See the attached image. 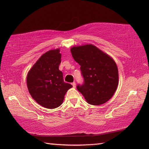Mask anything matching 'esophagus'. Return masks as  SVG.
<instances>
[{"label":"esophagus","mask_w":149,"mask_h":149,"mask_svg":"<svg viewBox=\"0 0 149 149\" xmlns=\"http://www.w3.org/2000/svg\"><path fill=\"white\" fill-rule=\"evenodd\" d=\"M72 86L74 87V88L76 87V83H75L74 82H72Z\"/></svg>","instance_id":"1"}]
</instances>
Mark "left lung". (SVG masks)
I'll use <instances>...</instances> for the list:
<instances>
[{
    "label": "left lung",
    "instance_id": "1",
    "mask_svg": "<svg viewBox=\"0 0 149 149\" xmlns=\"http://www.w3.org/2000/svg\"><path fill=\"white\" fill-rule=\"evenodd\" d=\"M70 52L80 65L84 82L77 88L87 103L99 106L110 100L119 83L118 67L113 58L92 44L74 46Z\"/></svg>",
    "mask_w": 149,
    "mask_h": 149
}]
</instances>
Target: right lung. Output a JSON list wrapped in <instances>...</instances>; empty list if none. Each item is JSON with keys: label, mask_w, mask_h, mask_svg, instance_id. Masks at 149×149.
<instances>
[{"label": "right lung", "mask_w": 149, "mask_h": 149, "mask_svg": "<svg viewBox=\"0 0 149 149\" xmlns=\"http://www.w3.org/2000/svg\"><path fill=\"white\" fill-rule=\"evenodd\" d=\"M61 58L59 48L48 51L39 58L27 75V86L30 95L45 108L60 106L66 92L72 87L63 81V72L58 69Z\"/></svg>", "instance_id": "1"}]
</instances>
